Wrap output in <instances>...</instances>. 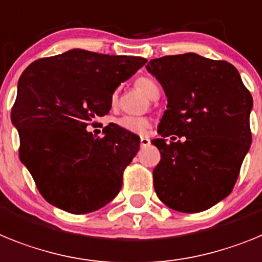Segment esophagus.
Instances as JSON below:
<instances>
[{
  "label": "esophagus",
  "mask_w": 262,
  "mask_h": 262,
  "mask_svg": "<svg viewBox=\"0 0 262 262\" xmlns=\"http://www.w3.org/2000/svg\"><path fill=\"white\" fill-rule=\"evenodd\" d=\"M140 144H141V146H142V147H144V146H149V145H150L149 137H141Z\"/></svg>",
  "instance_id": "1"
}]
</instances>
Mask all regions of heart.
Masks as SVG:
<instances>
[{"label": "heart", "instance_id": "obj_1", "mask_svg": "<svg viewBox=\"0 0 262 262\" xmlns=\"http://www.w3.org/2000/svg\"><path fill=\"white\" fill-rule=\"evenodd\" d=\"M136 85L140 88L142 92H145L149 97H153L158 92V85L154 80L149 77H140L136 81ZM116 95L113 96V99ZM118 128L124 129L133 134H145L150 126V120L146 117H134V116H122V117L116 120Z\"/></svg>", "mask_w": 262, "mask_h": 262}]
</instances>
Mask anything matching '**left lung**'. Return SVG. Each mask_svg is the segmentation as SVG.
I'll return each instance as SVG.
<instances>
[{
    "label": "left lung",
    "instance_id": "obj_1",
    "mask_svg": "<svg viewBox=\"0 0 262 262\" xmlns=\"http://www.w3.org/2000/svg\"><path fill=\"white\" fill-rule=\"evenodd\" d=\"M146 68L167 96L162 138L151 141L161 153L157 196L179 212L208 210L231 194L252 144L251 92L226 60L183 54L153 59ZM174 135L184 140L174 143Z\"/></svg>",
    "mask_w": 262,
    "mask_h": 262
}]
</instances>
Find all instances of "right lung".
Masks as SVG:
<instances>
[{
	"label": "right lung",
	"instance_id": "right-lung-1",
	"mask_svg": "<svg viewBox=\"0 0 262 262\" xmlns=\"http://www.w3.org/2000/svg\"><path fill=\"white\" fill-rule=\"evenodd\" d=\"M147 60L85 50L40 58L22 72L11 121L19 159L52 206L87 213L120 192L140 137L109 124L103 137L87 132L108 115L112 95Z\"/></svg>",
	"mask_w": 262,
	"mask_h": 262
}]
</instances>
